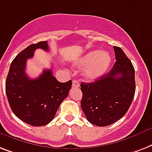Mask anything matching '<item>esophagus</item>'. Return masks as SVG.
Returning <instances> with one entry per match:
<instances>
[{"mask_svg": "<svg viewBox=\"0 0 152 152\" xmlns=\"http://www.w3.org/2000/svg\"><path fill=\"white\" fill-rule=\"evenodd\" d=\"M72 87H73V88H79V87H80V83H79L77 80H74L72 81Z\"/></svg>", "mask_w": 152, "mask_h": 152, "instance_id": "obj_1", "label": "esophagus"}]
</instances>
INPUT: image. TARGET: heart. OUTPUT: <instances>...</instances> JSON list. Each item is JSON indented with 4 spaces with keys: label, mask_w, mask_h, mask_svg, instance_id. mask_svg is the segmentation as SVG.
<instances>
[{
    "label": "heart",
    "mask_w": 152,
    "mask_h": 152,
    "mask_svg": "<svg viewBox=\"0 0 152 152\" xmlns=\"http://www.w3.org/2000/svg\"><path fill=\"white\" fill-rule=\"evenodd\" d=\"M112 62V57L106 51H90L85 55L76 60V64L78 67H85L84 76L90 80H96L103 76Z\"/></svg>",
    "instance_id": "heart-1"
}]
</instances>
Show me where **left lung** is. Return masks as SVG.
Listing matches in <instances>:
<instances>
[{
    "label": "left lung",
    "mask_w": 152,
    "mask_h": 152,
    "mask_svg": "<svg viewBox=\"0 0 152 152\" xmlns=\"http://www.w3.org/2000/svg\"><path fill=\"white\" fill-rule=\"evenodd\" d=\"M112 70L91 83H81V108L87 120L99 127L108 126L124 115L135 91V69L124 52L114 46Z\"/></svg>",
    "instance_id": "obj_1"
}]
</instances>
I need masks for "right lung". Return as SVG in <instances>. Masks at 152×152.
Wrapping results in <instances>:
<instances>
[{
  "label": "right lung",
  "mask_w": 152,
  "mask_h": 152,
  "mask_svg": "<svg viewBox=\"0 0 152 152\" xmlns=\"http://www.w3.org/2000/svg\"><path fill=\"white\" fill-rule=\"evenodd\" d=\"M37 48L48 51V41L30 45L13 59L7 76L5 91L9 106L17 117L28 124L40 127L53 120L68 96L72 82H59L53 76L52 69H45L38 78L30 79L25 72L26 61L33 57Z\"/></svg>",
  "instance_id": "obj_1"
}]
</instances>
